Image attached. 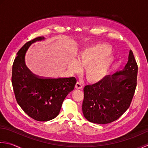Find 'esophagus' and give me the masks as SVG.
<instances>
[{
    "label": "esophagus",
    "mask_w": 148,
    "mask_h": 148,
    "mask_svg": "<svg viewBox=\"0 0 148 148\" xmlns=\"http://www.w3.org/2000/svg\"><path fill=\"white\" fill-rule=\"evenodd\" d=\"M82 87V85L80 82H77L76 84H75V88L77 89H80Z\"/></svg>",
    "instance_id": "34e87169"
}]
</instances>
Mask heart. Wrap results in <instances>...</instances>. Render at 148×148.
<instances>
[{
  "mask_svg": "<svg viewBox=\"0 0 148 148\" xmlns=\"http://www.w3.org/2000/svg\"><path fill=\"white\" fill-rule=\"evenodd\" d=\"M112 47L109 45L99 43L84 49L76 59L68 64L73 72L80 70L81 66H86L85 75L90 82H98L103 80L113 63L111 56Z\"/></svg>",
  "mask_w": 148,
  "mask_h": 148,
  "instance_id": "b5f03b06",
  "label": "heart"
}]
</instances>
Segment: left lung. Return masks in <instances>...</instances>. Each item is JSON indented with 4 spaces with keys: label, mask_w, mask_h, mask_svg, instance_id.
Here are the masks:
<instances>
[{
    "label": "left lung",
    "mask_w": 148,
    "mask_h": 148,
    "mask_svg": "<svg viewBox=\"0 0 148 148\" xmlns=\"http://www.w3.org/2000/svg\"><path fill=\"white\" fill-rule=\"evenodd\" d=\"M137 71V64L130 50L128 62L122 70L84 87L82 112L86 119L97 124H107L119 119L134 97Z\"/></svg>",
    "instance_id": "obj_1"
}]
</instances>
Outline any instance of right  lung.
Returning <instances> with one entry per match:
<instances>
[{"instance_id":"obj_1","label":"right lung","mask_w":148,"mask_h":148,"mask_svg":"<svg viewBox=\"0 0 148 148\" xmlns=\"http://www.w3.org/2000/svg\"><path fill=\"white\" fill-rule=\"evenodd\" d=\"M44 40L41 36L27 42L18 52L12 69L11 81L17 103L29 116L38 121H47L57 116L63 101L77 82L75 77L38 76L27 67L25 56L29 47Z\"/></svg>"}]
</instances>
